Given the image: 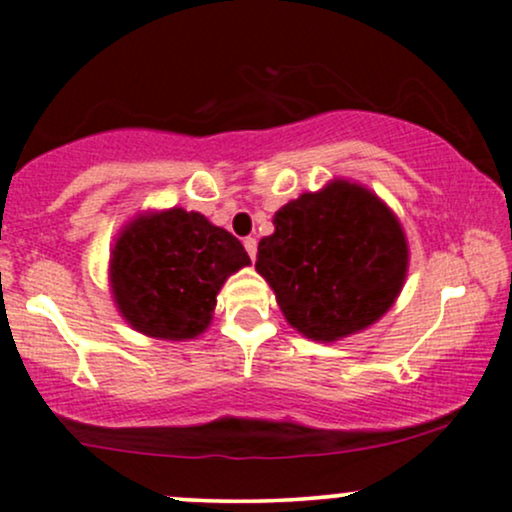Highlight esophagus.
<instances>
[{"label": "esophagus", "instance_id": "obj_1", "mask_svg": "<svg viewBox=\"0 0 512 512\" xmlns=\"http://www.w3.org/2000/svg\"><path fill=\"white\" fill-rule=\"evenodd\" d=\"M243 245H245V250H248L250 260H255V257H257V240L255 238H245Z\"/></svg>", "mask_w": 512, "mask_h": 512}]
</instances>
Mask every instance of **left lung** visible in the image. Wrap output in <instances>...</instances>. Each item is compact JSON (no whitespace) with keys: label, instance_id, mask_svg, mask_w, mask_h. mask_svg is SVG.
I'll use <instances>...</instances> for the list:
<instances>
[{"label":"left lung","instance_id":"1","mask_svg":"<svg viewBox=\"0 0 512 512\" xmlns=\"http://www.w3.org/2000/svg\"><path fill=\"white\" fill-rule=\"evenodd\" d=\"M407 264V236L392 209L358 182L332 180L276 211L255 269L293 330L337 342L392 308Z\"/></svg>","mask_w":512,"mask_h":512}]
</instances>
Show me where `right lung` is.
I'll use <instances>...</instances> for the list:
<instances>
[{"label":"right lung","instance_id":"1","mask_svg":"<svg viewBox=\"0 0 512 512\" xmlns=\"http://www.w3.org/2000/svg\"><path fill=\"white\" fill-rule=\"evenodd\" d=\"M248 264L240 240L199 211H146L110 250V291L134 330L185 342L207 330L223 281Z\"/></svg>","mask_w":512,"mask_h":512}]
</instances>
